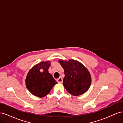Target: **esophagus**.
Wrapping results in <instances>:
<instances>
[{"instance_id": "1", "label": "esophagus", "mask_w": 123, "mask_h": 123, "mask_svg": "<svg viewBox=\"0 0 123 123\" xmlns=\"http://www.w3.org/2000/svg\"><path fill=\"white\" fill-rule=\"evenodd\" d=\"M56 81L59 83H62V77H60L58 79H57Z\"/></svg>"}]
</instances>
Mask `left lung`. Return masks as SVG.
<instances>
[{
  "instance_id": "8db88e82",
  "label": "left lung",
  "mask_w": 123,
  "mask_h": 123,
  "mask_svg": "<svg viewBox=\"0 0 123 123\" xmlns=\"http://www.w3.org/2000/svg\"><path fill=\"white\" fill-rule=\"evenodd\" d=\"M58 61L64 70L63 85L67 91L75 96L87 92L92 80L87 68L80 62L72 59L68 61L59 59Z\"/></svg>"
}]
</instances>
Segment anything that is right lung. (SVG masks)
Returning <instances> with one entry per match:
<instances>
[{"label":"right lung","mask_w":123,"mask_h":123,"mask_svg":"<svg viewBox=\"0 0 123 123\" xmlns=\"http://www.w3.org/2000/svg\"><path fill=\"white\" fill-rule=\"evenodd\" d=\"M50 65V61L42 62L29 70L26 76L25 85L33 95L43 98L57 84L48 71Z\"/></svg>","instance_id":"1"}]
</instances>
